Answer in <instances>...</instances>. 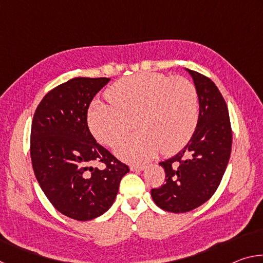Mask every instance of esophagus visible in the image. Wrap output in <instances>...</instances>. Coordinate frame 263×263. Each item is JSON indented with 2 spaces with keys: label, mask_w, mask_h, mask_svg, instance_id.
I'll return each instance as SVG.
<instances>
[{
  "label": "esophagus",
  "mask_w": 263,
  "mask_h": 263,
  "mask_svg": "<svg viewBox=\"0 0 263 263\" xmlns=\"http://www.w3.org/2000/svg\"><path fill=\"white\" fill-rule=\"evenodd\" d=\"M146 167L145 166H141V164H132L130 167V169L132 172H140V171H144Z\"/></svg>",
  "instance_id": "esophagus-1"
}]
</instances>
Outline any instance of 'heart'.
Returning <instances> with one entry per match:
<instances>
[{"mask_svg":"<svg viewBox=\"0 0 263 263\" xmlns=\"http://www.w3.org/2000/svg\"><path fill=\"white\" fill-rule=\"evenodd\" d=\"M109 102L95 100L88 111L94 137L112 147L130 130L135 118L137 135L119 142L118 158L145 162L160 149L172 154L190 140L198 122V95L189 80L160 73H139L119 80L106 91Z\"/></svg>","mask_w":263,"mask_h":263,"instance_id":"b5f03b06","label":"heart"}]
</instances>
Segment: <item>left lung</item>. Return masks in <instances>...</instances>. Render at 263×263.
<instances>
[{
  "label": "left lung",
  "mask_w": 263,
  "mask_h": 263,
  "mask_svg": "<svg viewBox=\"0 0 263 263\" xmlns=\"http://www.w3.org/2000/svg\"><path fill=\"white\" fill-rule=\"evenodd\" d=\"M198 95V122L188 144L159 164L166 183L151 190L154 203L164 211L181 213L201 206L215 194L228 167L232 131L228 105L210 79L185 68Z\"/></svg>",
  "instance_id": "8db88e82"
}]
</instances>
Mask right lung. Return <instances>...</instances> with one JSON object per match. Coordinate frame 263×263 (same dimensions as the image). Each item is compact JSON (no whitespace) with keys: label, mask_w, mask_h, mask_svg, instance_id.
Listing matches in <instances>:
<instances>
[{"label":"right lung","mask_w":263,"mask_h":263,"mask_svg":"<svg viewBox=\"0 0 263 263\" xmlns=\"http://www.w3.org/2000/svg\"><path fill=\"white\" fill-rule=\"evenodd\" d=\"M110 79L75 78L44 96L33 115L30 153L34 175L48 201L72 219L100 217L112 205L130 172L89 131L90 102ZM106 163L104 170L92 167Z\"/></svg>","instance_id":"add662e5"}]
</instances>
